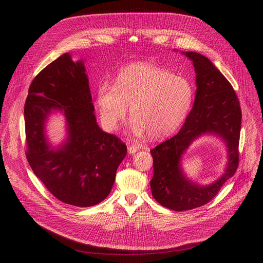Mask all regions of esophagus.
I'll return each mask as SVG.
<instances>
[{"label": "esophagus", "mask_w": 263, "mask_h": 263, "mask_svg": "<svg viewBox=\"0 0 263 263\" xmlns=\"http://www.w3.org/2000/svg\"><path fill=\"white\" fill-rule=\"evenodd\" d=\"M140 150V147L139 146H134V145H130L129 147H128V153L130 154V155H134L135 153H137V151Z\"/></svg>", "instance_id": "1"}]
</instances>
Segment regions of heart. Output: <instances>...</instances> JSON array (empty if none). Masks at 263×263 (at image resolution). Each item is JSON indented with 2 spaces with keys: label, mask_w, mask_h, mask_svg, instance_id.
I'll return each instance as SVG.
<instances>
[{
  "label": "heart",
  "mask_w": 263,
  "mask_h": 263,
  "mask_svg": "<svg viewBox=\"0 0 263 263\" xmlns=\"http://www.w3.org/2000/svg\"><path fill=\"white\" fill-rule=\"evenodd\" d=\"M193 100L194 88L186 78L155 65L136 63L121 69L114 85L101 83L96 103L106 130H117L130 106L131 131L161 140L181 126Z\"/></svg>",
  "instance_id": "1"
}]
</instances>
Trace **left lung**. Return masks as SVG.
Returning <instances> with one entry per match:
<instances>
[{"instance_id": "1", "label": "left lung", "mask_w": 263, "mask_h": 263, "mask_svg": "<svg viewBox=\"0 0 263 263\" xmlns=\"http://www.w3.org/2000/svg\"><path fill=\"white\" fill-rule=\"evenodd\" d=\"M196 71V97L181 130L150 150L154 177L150 180L154 198L174 211L198 208L212 200L239 166L241 106L236 91L209 59L196 52H183ZM219 135L227 142L230 160L226 174L208 187L189 182L180 168V159L189 144L203 133Z\"/></svg>"}]
</instances>
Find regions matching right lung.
I'll return each mask as SVG.
<instances>
[{"label": "right lung", "mask_w": 263, "mask_h": 263, "mask_svg": "<svg viewBox=\"0 0 263 263\" xmlns=\"http://www.w3.org/2000/svg\"><path fill=\"white\" fill-rule=\"evenodd\" d=\"M54 108L63 110L68 126L66 143L55 151L44 137V121ZM24 119L27 162L55 198L77 206L106 198L127 146L97 124L82 61L74 63L65 53L35 77Z\"/></svg>", "instance_id": "right-lung-1"}]
</instances>
